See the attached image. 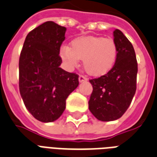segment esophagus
I'll return each mask as SVG.
<instances>
[{"mask_svg": "<svg viewBox=\"0 0 157 157\" xmlns=\"http://www.w3.org/2000/svg\"><path fill=\"white\" fill-rule=\"evenodd\" d=\"M87 81L86 77L85 76H83V75H80V76H79V81H80V82H82V81Z\"/></svg>", "mask_w": 157, "mask_h": 157, "instance_id": "34e87169", "label": "esophagus"}]
</instances>
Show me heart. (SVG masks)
Wrapping results in <instances>:
<instances>
[{
	"instance_id": "1",
	"label": "heart",
	"mask_w": 157,
	"mask_h": 157,
	"mask_svg": "<svg viewBox=\"0 0 157 157\" xmlns=\"http://www.w3.org/2000/svg\"><path fill=\"white\" fill-rule=\"evenodd\" d=\"M60 56L69 68L78 65L83 59V67L91 76L105 75L113 68L118 57V48L112 39L87 36L74 39L70 48L63 46Z\"/></svg>"
}]
</instances>
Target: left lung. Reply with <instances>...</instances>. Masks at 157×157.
Segmentation results:
<instances>
[{
	"label": "left lung",
	"instance_id": "left-lung-1",
	"mask_svg": "<svg viewBox=\"0 0 157 157\" xmlns=\"http://www.w3.org/2000/svg\"><path fill=\"white\" fill-rule=\"evenodd\" d=\"M113 37L118 48L115 64L105 75L90 80L93 91L89 109L100 121L121 118L137 89V62L134 48L119 29L113 31Z\"/></svg>",
	"mask_w": 157,
	"mask_h": 157
}]
</instances>
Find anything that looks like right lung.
<instances>
[{"mask_svg":"<svg viewBox=\"0 0 157 157\" xmlns=\"http://www.w3.org/2000/svg\"><path fill=\"white\" fill-rule=\"evenodd\" d=\"M67 29L47 21L26 36L19 61V87L26 109L39 121L57 120L66 100L78 86L79 76L59 66Z\"/></svg>","mask_w":157,"mask_h":157,"instance_id":"obj_1","label":"right lung"}]
</instances>
